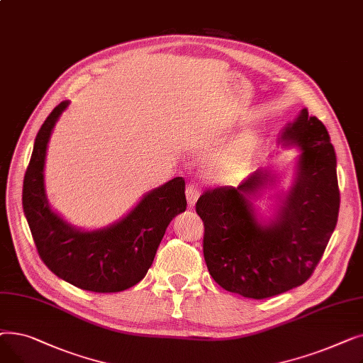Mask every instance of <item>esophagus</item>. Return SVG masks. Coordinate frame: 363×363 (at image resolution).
Returning a JSON list of instances; mask_svg holds the SVG:
<instances>
[{"label": "esophagus", "mask_w": 363, "mask_h": 363, "mask_svg": "<svg viewBox=\"0 0 363 363\" xmlns=\"http://www.w3.org/2000/svg\"><path fill=\"white\" fill-rule=\"evenodd\" d=\"M185 194H186V201H188L189 206H194L197 199H199V196H200L199 189L194 185H188L186 189H185Z\"/></svg>", "instance_id": "34e87169"}]
</instances>
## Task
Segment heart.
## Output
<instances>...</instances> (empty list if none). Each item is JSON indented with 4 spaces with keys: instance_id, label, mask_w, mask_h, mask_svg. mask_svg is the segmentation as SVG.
Returning <instances> with one entry per match:
<instances>
[{
    "instance_id": "heart-1",
    "label": "heart",
    "mask_w": 363,
    "mask_h": 363,
    "mask_svg": "<svg viewBox=\"0 0 363 363\" xmlns=\"http://www.w3.org/2000/svg\"><path fill=\"white\" fill-rule=\"evenodd\" d=\"M252 145L253 143L250 138H241L228 147L222 155L215 157L208 164L215 179L225 184L237 182L247 167Z\"/></svg>"
}]
</instances>
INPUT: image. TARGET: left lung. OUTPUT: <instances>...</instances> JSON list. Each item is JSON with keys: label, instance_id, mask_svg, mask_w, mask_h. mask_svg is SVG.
I'll return each mask as SVG.
<instances>
[{"label": "left lung", "instance_id": "8db88e82", "mask_svg": "<svg viewBox=\"0 0 363 363\" xmlns=\"http://www.w3.org/2000/svg\"><path fill=\"white\" fill-rule=\"evenodd\" d=\"M278 141L301 152L291 188L278 196L274 219L260 222L252 203L263 188L274 185L269 170L257 169L237 188L207 189L196 204L212 278L226 291L256 300L296 289L311 278L335 230L340 208L335 151L323 123L303 108Z\"/></svg>", "mask_w": 363, "mask_h": 363}]
</instances>
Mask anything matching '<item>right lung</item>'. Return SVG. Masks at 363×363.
<instances>
[{"label": "right lung", "instance_id": "add662e5", "mask_svg": "<svg viewBox=\"0 0 363 363\" xmlns=\"http://www.w3.org/2000/svg\"><path fill=\"white\" fill-rule=\"evenodd\" d=\"M67 106H57L35 138L23 179V212L38 255L52 274L81 290L123 291L145 277L167 225L185 212V181L178 177L151 189L123 219L101 230L72 226L51 211L44 186L47 145Z\"/></svg>", "mask_w": 363, "mask_h": 363}]
</instances>
